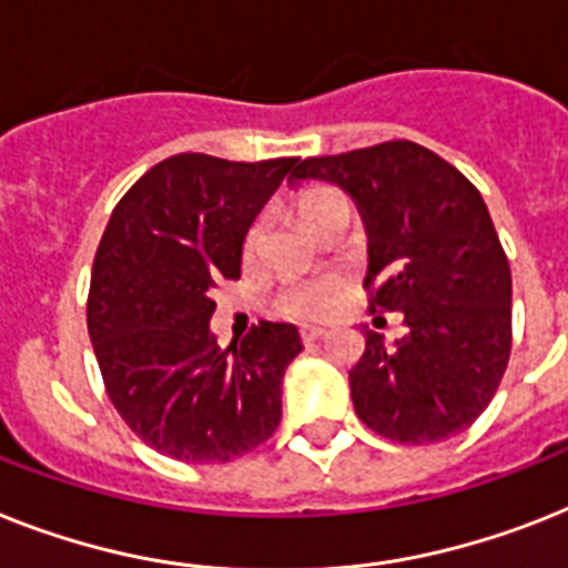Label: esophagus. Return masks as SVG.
<instances>
[{
    "label": "esophagus",
    "mask_w": 568,
    "mask_h": 568,
    "mask_svg": "<svg viewBox=\"0 0 568 568\" xmlns=\"http://www.w3.org/2000/svg\"><path fill=\"white\" fill-rule=\"evenodd\" d=\"M327 331L325 327H304L302 331V342H316V339H325Z\"/></svg>",
    "instance_id": "1"
}]
</instances>
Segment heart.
<instances>
[{
    "label": "heart",
    "mask_w": 568,
    "mask_h": 568,
    "mask_svg": "<svg viewBox=\"0 0 568 568\" xmlns=\"http://www.w3.org/2000/svg\"><path fill=\"white\" fill-rule=\"evenodd\" d=\"M339 205H348L345 194H339L336 189H325V185L307 189L295 196V211H298V217L307 226H318V220L325 217L327 211L339 209ZM257 246H261V226H252L246 237H243V252L255 255ZM342 290H345L342 281L331 278V275H325V278L290 281V284L281 287L278 307L290 318H325L339 304Z\"/></svg>",
    "instance_id": "obj_1"
}]
</instances>
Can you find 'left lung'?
Listing matches in <instances>:
<instances>
[{
    "mask_svg": "<svg viewBox=\"0 0 568 568\" xmlns=\"http://www.w3.org/2000/svg\"><path fill=\"white\" fill-rule=\"evenodd\" d=\"M295 180L348 191L368 232V311L403 313L395 345L365 331L348 372L357 418L400 444L464 433L510 357V266L467 176L406 139L298 162Z\"/></svg>",
    "mask_w": 568,
    "mask_h": 568,
    "instance_id": "obj_1",
    "label": "left lung"
}]
</instances>
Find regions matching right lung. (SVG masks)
Listing matches in <instances>:
<instances>
[{"label":"right lung","mask_w":568,"mask_h":568,"mask_svg":"<svg viewBox=\"0 0 568 568\" xmlns=\"http://www.w3.org/2000/svg\"><path fill=\"white\" fill-rule=\"evenodd\" d=\"M295 162L180 153L112 209L89 281V339L112 406L162 456L232 462L278 426L298 331L257 322L220 348L209 322L211 287L241 275L243 237Z\"/></svg>","instance_id":"obj_1"}]
</instances>
